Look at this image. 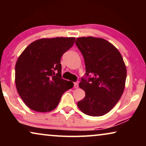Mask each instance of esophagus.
<instances>
[{"label": "esophagus", "mask_w": 146, "mask_h": 146, "mask_svg": "<svg viewBox=\"0 0 146 146\" xmlns=\"http://www.w3.org/2000/svg\"><path fill=\"white\" fill-rule=\"evenodd\" d=\"M74 88H78V82L74 83Z\"/></svg>", "instance_id": "1"}]
</instances>
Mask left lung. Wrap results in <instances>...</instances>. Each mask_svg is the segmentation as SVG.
Instances as JSON below:
<instances>
[{
	"mask_svg": "<svg viewBox=\"0 0 146 146\" xmlns=\"http://www.w3.org/2000/svg\"><path fill=\"white\" fill-rule=\"evenodd\" d=\"M82 54L86 75L79 84L84 90V98L78 107L85 114L101 116L115 106L125 88L127 71L123 58L112 44L102 38H78L75 42Z\"/></svg>",
	"mask_w": 146,
	"mask_h": 146,
	"instance_id": "left-lung-1",
	"label": "left lung"
}]
</instances>
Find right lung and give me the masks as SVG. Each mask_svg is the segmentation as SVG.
<instances>
[{"instance_id": "add662e5", "label": "right lung", "mask_w": 146, "mask_h": 146, "mask_svg": "<svg viewBox=\"0 0 146 146\" xmlns=\"http://www.w3.org/2000/svg\"><path fill=\"white\" fill-rule=\"evenodd\" d=\"M74 37L35 40L26 48L15 66L18 93L29 108L46 112L57 107L62 96L74 83L62 78L60 59L72 46Z\"/></svg>"}]
</instances>
